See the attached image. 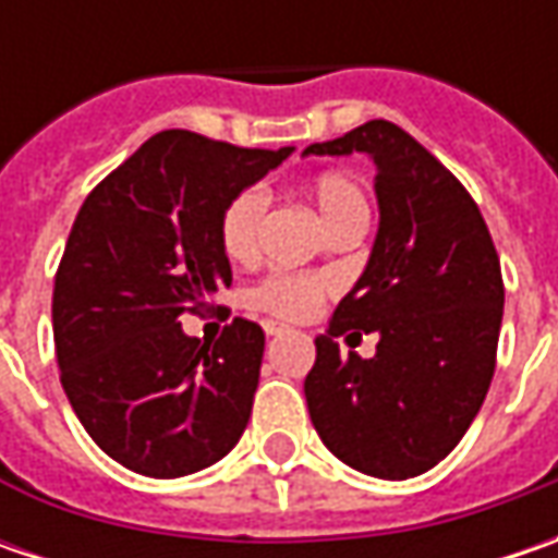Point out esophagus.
<instances>
[{
	"instance_id": "esophagus-1",
	"label": "esophagus",
	"mask_w": 558,
	"mask_h": 558,
	"mask_svg": "<svg viewBox=\"0 0 558 558\" xmlns=\"http://www.w3.org/2000/svg\"><path fill=\"white\" fill-rule=\"evenodd\" d=\"M264 332H267V338H276V335H282L286 329H282V326H276V323H267V326H264Z\"/></svg>"
}]
</instances>
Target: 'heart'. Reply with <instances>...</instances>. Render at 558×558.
I'll list each match as a JSON object with an SVG mask.
<instances>
[{"instance_id":"b5f03b06","label":"heart","mask_w":558,"mask_h":558,"mask_svg":"<svg viewBox=\"0 0 558 558\" xmlns=\"http://www.w3.org/2000/svg\"><path fill=\"white\" fill-rule=\"evenodd\" d=\"M307 195L316 204L326 229L344 223L351 217H369V202L363 185L351 173H319L307 183ZM267 214V192L260 185H247L226 202L220 214V247L229 260H247L257 251L260 223ZM326 298V282L319 276L272 272L251 291V304L276 319H307Z\"/></svg>"}]
</instances>
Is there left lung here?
<instances>
[{
	"instance_id": "1",
	"label": "left lung",
	"mask_w": 558,
	"mask_h": 558,
	"mask_svg": "<svg viewBox=\"0 0 558 558\" xmlns=\"http://www.w3.org/2000/svg\"><path fill=\"white\" fill-rule=\"evenodd\" d=\"M354 151L375 161L378 232L363 276L316 338L304 395L338 460L403 482L438 465L482 410L497 366L504 276L478 204L397 123L369 120L304 148ZM351 328L379 335L375 357L337 351L333 338Z\"/></svg>"
}]
</instances>
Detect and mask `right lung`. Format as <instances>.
<instances>
[{
    "mask_svg": "<svg viewBox=\"0 0 558 558\" xmlns=\"http://www.w3.org/2000/svg\"><path fill=\"white\" fill-rule=\"evenodd\" d=\"M291 151L163 130L80 207L54 272V356L76 418L130 472L183 478L242 438L264 329L235 316L210 344L180 316L210 311L232 282L226 202Z\"/></svg>",
    "mask_w": 558,
    "mask_h": 558,
    "instance_id": "1",
    "label": "right lung"
}]
</instances>
